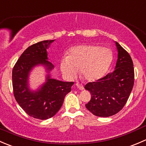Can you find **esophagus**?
Returning a JSON list of instances; mask_svg holds the SVG:
<instances>
[{
    "mask_svg": "<svg viewBox=\"0 0 146 146\" xmlns=\"http://www.w3.org/2000/svg\"><path fill=\"white\" fill-rule=\"evenodd\" d=\"M76 87H77V88H78L79 90H82L84 89V87H83V85H82V84L79 83V82H77V83L76 84Z\"/></svg>",
    "mask_w": 146,
    "mask_h": 146,
    "instance_id": "obj_1",
    "label": "esophagus"
}]
</instances>
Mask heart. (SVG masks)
Segmentation results:
<instances>
[{"label": "heart", "instance_id": "1", "mask_svg": "<svg viewBox=\"0 0 146 146\" xmlns=\"http://www.w3.org/2000/svg\"><path fill=\"white\" fill-rule=\"evenodd\" d=\"M112 53L105 47L93 44L75 46L69 49L68 56H64L60 62V69L68 79H73L80 70V74L89 82L102 78L108 70Z\"/></svg>", "mask_w": 146, "mask_h": 146}]
</instances>
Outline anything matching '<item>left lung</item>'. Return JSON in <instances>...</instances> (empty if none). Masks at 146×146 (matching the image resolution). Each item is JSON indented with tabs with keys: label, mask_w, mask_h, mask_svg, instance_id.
<instances>
[{
	"label": "left lung",
	"mask_w": 146,
	"mask_h": 146,
	"mask_svg": "<svg viewBox=\"0 0 146 146\" xmlns=\"http://www.w3.org/2000/svg\"><path fill=\"white\" fill-rule=\"evenodd\" d=\"M115 45L118 54L114 71L97 81L88 82L85 86L91 93V100L85 107L98 117H108L121 110L129 99L134 83L131 58L117 42Z\"/></svg>",
	"instance_id": "1"
}]
</instances>
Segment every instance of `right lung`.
I'll list each match as a JSON object with an SVG mask.
<instances>
[{
    "instance_id": "add662e5",
    "label": "right lung",
    "mask_w": 146,
    "mask_h": 146,
    "mask_svg": "<svg viewBox=\"0 0 146 146\" xmlns=\"http://www.w3.org/2000/svg\"><path fill=\"white\" fill-rule=\"evenodd\" d=\"M55 40H44L29 46L22 54L13 69L14 96L19 105L30 117L45 120L54 117L61 109L64 98L71 91L73 82L52 78L50 72L54 66L50 62L46 50ZM43 66L45 82L34 91L29 85V75L36 66Z\"/></svg>"
}]
</instances>
